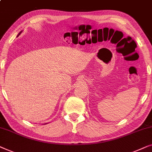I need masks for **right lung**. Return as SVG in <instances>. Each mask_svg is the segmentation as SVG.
<instances>
[{
  "label": "right lung",
  "mask_w": 152,
  "mask_h": 152,
  "mask_svg": "<svg viewBox=\"0 0 152 152\" xmlns=\"http://www.w3.org/2000/svg\"><path fill=\"white\" fill-rule=\"evenodd\" d=\"M23 32V31H21V32H20L19 33H18V35H17V37H18V36H19V35H20V34H21V32ZM45 124H48V123H45Z\"/></svg>",
  "instance_id": "add662e5"
}]
</instances>
